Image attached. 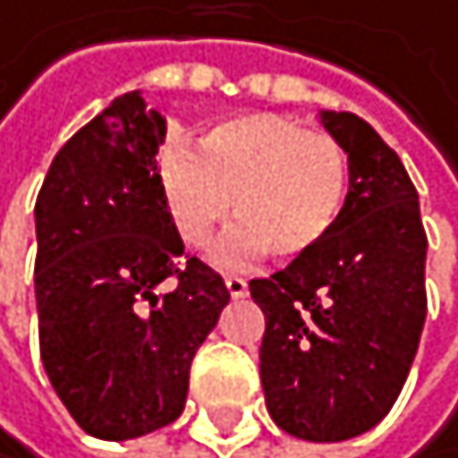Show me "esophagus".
Returning a JSON list of instances; mask_svg holds the SVG:
<instances>
[{
  "label": "esophagus",
  "instance_id": "1",
  "mask_svg": "<svg viewBox=\"0 0 458 458\" xmlns=\"http://www.w3.org/2000/svg\"><path fill=\"white\" fill-rule=\"evenodd\" d=\"M225 285H227V294H231L233 300L248 294V283L242 280V276H225Z\"/></svg>",
  "mask_w": 458,
  "mask_h": 458
}]
</instances>
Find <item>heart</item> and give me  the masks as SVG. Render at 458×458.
Here are the masks:
<instances>
[{"label":"heart","instance_id":"b5f03b06","mask_svg":"<svg viewBox=\"0 0 458 458\" xmlns=\"http://www.w3.org/2000/svg\"><path fill=\"white\" fill-rule=\"evenodd\" d=\"M349 184L352 161L341 140L271 112L216 123L199 156L173 144L158 161L166 216L190 248L208 245L233 201L239 225L213 248L216 265H242L259 253L276 262L311 257L341 225Z\"/></svg>","mask_w":458,"mask_h":458}]
</instances>
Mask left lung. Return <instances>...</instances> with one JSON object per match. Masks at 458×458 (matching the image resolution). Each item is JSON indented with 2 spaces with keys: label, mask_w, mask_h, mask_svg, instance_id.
Returning a JSON list of instances; mask_svg holds the SVG:
<instances>
[{
  "label": "left lung",
  "mask_w": 458,
  "mask_h": 458,
  "mask_svg": "<svg viewBox=\"0 0 458 458\" xmlns=\"http://www.w3.org/2000/svg\"><path fill=\"white\" fill-rule=\"evenodd\" d=\"M318 121L352 161L344 219L311 257L250 280V297L265 314L259 375L276 428L346 442L386 416L410 375L428 318V236L381 135L352 112Z\"/></svg>",
  "instance_id": "obj_1"
}]
</instances>
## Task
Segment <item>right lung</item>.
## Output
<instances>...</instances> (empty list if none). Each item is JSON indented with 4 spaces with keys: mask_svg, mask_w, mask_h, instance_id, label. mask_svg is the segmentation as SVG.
<instances>
[{
    "mask_svg": "<svg viewBox=\"0 0 458 458\" xmlns=\"http://www.w3.org/2000/svg\"><path fill=\"white\" fill-rule=\"evenodd\" d=\"M166 117L140 91L74 132L37 196L39 352L89 436H147L182 416L190 363L227 288L184 257L158 187Z\"/></svg>",
    "mask_w": 458,
    "mask_h": 458,
    "instance_id": "right-lung-1",
    "label": "right lung"
}]
</instances>
